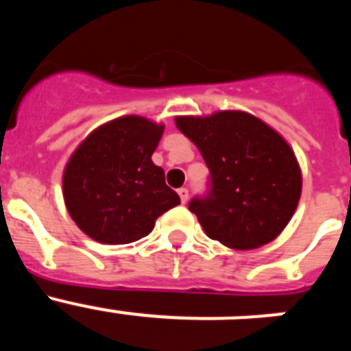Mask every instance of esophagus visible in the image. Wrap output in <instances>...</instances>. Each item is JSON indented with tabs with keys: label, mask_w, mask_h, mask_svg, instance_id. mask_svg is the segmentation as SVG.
<instances>
[{
	"label": "esophagus",
	"mask_w": 351,
	"mask_h": 351,
	"mask_svg": "<svg viewBox=\"0 0 351 351\" xmlns=\"http://www.w3.org/2000/svg\"><path fill=\"white\" fill-rule=\"evenodd\" d=\"M178 193H179V197H181L182 204L188 202V197H190V193H188V188H179Z\"/></svg>",
	"instance_id": "34e87169"
}]
</instances>
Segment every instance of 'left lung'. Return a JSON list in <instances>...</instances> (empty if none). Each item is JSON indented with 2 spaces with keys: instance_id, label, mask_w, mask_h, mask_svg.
Here are the masks:
<instances>
[{
  "instance_id": "left-lung-1",
  "label": "left lung",
  "mask_w": 351,
  "mask_h": 351,
  "mask_svg": "<svg viewBox=\"0 0 351 351\" xmlns=\"http://www.w3.org/2000/svg\"><path fill=\"white\" fill-rule=\"evenodd\" d=\"M176 125L209 169L207 191L188 204L206 234L235 250L278 237L295 213L302 188L295 154L280 133L235 110L178 117Z\"/></svg>"
}]
</instances>
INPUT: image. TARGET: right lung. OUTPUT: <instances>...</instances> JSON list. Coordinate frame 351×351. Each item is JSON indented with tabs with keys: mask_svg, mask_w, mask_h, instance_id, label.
Masks as SVG:
<instances>
[{
	"mask_svg": "<svg viewBox=\"0 0 351 351\" xmlns=\"http://www.w3.org/2000/svg\"><path fill=\"white\" fill-rule=\"evenodd\" d=\"M163 126L138 116L100 126L79 145L63 176L64 204L84 234L104 244L145 237L158 216L181 204L151 160Z\"/></svg>",
	"mask_w": 351,
	"mask_h": 351,
	"instance_id": "add662e5",
	"label": "right lung"
}]
</instances>
